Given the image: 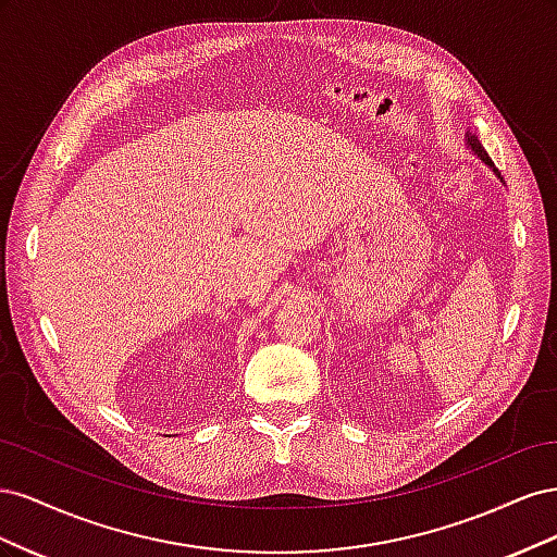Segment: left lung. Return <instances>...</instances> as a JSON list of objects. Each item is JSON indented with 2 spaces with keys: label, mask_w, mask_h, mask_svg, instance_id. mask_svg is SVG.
Listing matches in <instances>:
<instances>
[{
  "label": "left lung",
  "mask_w": 557,
  "mask_h": 557,
  "mask_svg": "<svg viewBox=\"0 0 557 557\" xmlns=\"http://www.w3.org/2000/svg\"><path fill=\"white\" fill-rule=\"evenodd\" d=\"M467 146L471 148V153H474V156H479V158H481V160H483V162H485L487 166H491V170H493V172H495V174L499 176V172L495 170V164H493L491 156H487V153H485V148H483V146H481V141L476 139V134H471V132H467ZM499 181H502V176H499Z\"/></svg>",
  "instance_id": "left-lung-1"
}]
</instances>
